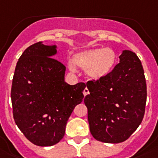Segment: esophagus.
<instances>
[{"label":"esophagus","instance_id":"esophagus-1","mask_svg":"<svg viewBox=\"0 0 158 158\" xmlns=\"http://www.w3.org/2000/svg\"><path fill=\"white\" fill-rule=\"evenodd\" d=\"M89 94V89H88L87 88H85L84 89V96H86L87 94Z\"/></svg>","mask_w":158,"mask_h":158}]
</instances>
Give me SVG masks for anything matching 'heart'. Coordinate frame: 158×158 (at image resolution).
I'll use <instances>...</instances> for the list:
<instances>
[{
    "instance_id": "obj_1",
    "label": "heart",
    "mask_w": 158,
    "mask_h": 158,
    "mask_svg": "<svg viewBox=\"0 0 158 158\" xmlns=\"http://www.w3.org/2000/svg\"><path fill=\"white\" fill-rule=\"evenodd\" d=\"M118 56L112 48L97 47L82 50L69 60L68 66L72 71L77 67L85 69L86 75L94 80H99L108 75L116 64Z\"/></svg>"
}]
</instances>
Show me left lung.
<instances>
[{"label": "left lung", "instance_id": "obj_1", "mask_svg": "<svg viewBox=\"0 0 158 158\" xmlns=\"http://www.w3.org/2000/svg\"><path fill=\"white\" fill-rule=\"evenodd\" d=\"M86 86L89 94L84 103L93 137L106 143L127 140L143 121L147 101L146 79L137 55L123 50L114 70Z\"/></svg>", "mask_w": 158, "mask_h": 158}]
</instances>
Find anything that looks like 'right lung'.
<instances>
[{"label":"right lung","instance_id":"add662e5","mask_svg":"<svg viewBox=\"0 0 158 158\" xmlns=\"http://www.w3.org/2000/svg\"><path fill=\"white\" fill-rule=\"evenodd\" d=\"M57 46L38 42L26 49L15 66L11 87L15 122L35 145L60 142L72 112L84 98L86 85L64 81L65 66L54 59Z\"/></svg>","mask_w":158,"mask_h":158}]
</instances>
